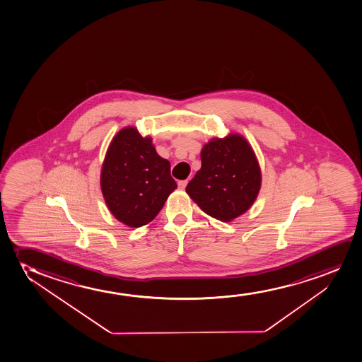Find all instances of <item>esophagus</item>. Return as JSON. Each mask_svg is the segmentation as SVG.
Segmentation results:
<instances>
[{
  "mask_svg": "<svg viewBox=\"0 0 362 362\" xmlns=\"http://www.w3.org/2000/svg\"><path fill=\"white\" fill-rule=\"evenodd\" d=\"M187 184H188V180H179V189H182V190H183V189H185V187H187Z\"/></svg>",
  "mask_w": 362,
  "mask_h": 362,
  "instance_id": "34e87169",
  "label": "esophagus"
}]
</instances>
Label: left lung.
Listing matches in <instances>:
<instances>
[{
  "label": "left lung",
  "instance_id": "obj_1",
  "mask_svg": "<svg viewBox=\"0 0 362 362\" xmlns=\"http://www.w3.org/2000/svg\"><path fill=\"white\" fill-rule=\"evenodd\" d=\"M260 185L262 173L254 151L245 137L230 134L202 147V168L185 192L207 215L228 222L253 205Z\"/></svg>",
  "mask_w": 362,
  "mask_h": 362
}]
</instances>
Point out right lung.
<instances>
[{
  "label": "right lung",
  "mask_w": 362,
  "mask_h": 362,
  "mask_svg": "<svg viewBox=\"0 0 362 362\" xmlns=\"http://www.w3.org/2000/svg\"><path fill=\"white\" fill-rule=\"evenodd\" d=\"M100 188L114 217L136 228L158 215L177 183L170 163L157 155L151 137L130 127L117 132L109 145Z\"/></svg>",
  "instance_id": "1"
}]
</instances>
